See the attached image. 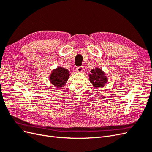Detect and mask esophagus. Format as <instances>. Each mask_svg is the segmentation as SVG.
I'll return each mask as SVG.
<instances>
[{
	"label": "esophagus",
	"mask_w": 152,
	"mask_h": 152,
	"mask_svg": "<svg viewBox=\"0 0 152 152\" xmlns=\"http://www.w3.org/2000/svg\"><path fill=\"white\" fill-rule=\"evenodd\" d=\"M77 71L78 72H82L84 71V68L83 66H79L77 68Z\"/></svg>",
	"instance_id": "34e87169"
}]
</instances>
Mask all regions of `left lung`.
Returning <instances> with one entry per match:
<instances>
[{
  "instance_id": "8db88e82",
  "label": "left lung",
  "mask_w": 152,
  "mask_h": 152,
  "mask_svg": "<svg viewBox=\"0 0 152 152\" xmlns=\"http://www.w3.org/2000/svg\"><path fill=\"white\" fill-rule=\"evenodd\" d=\"M89 80L91 83L94 87L102 88L108 82V79L104 75V72L98 68L93 69L89 74Z\"/></svg>"
}]
</instances>
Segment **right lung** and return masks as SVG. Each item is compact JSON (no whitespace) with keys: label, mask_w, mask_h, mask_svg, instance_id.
Wrapping results in <instances>:
<instances>
[{"label":"right lung","mask_w":152,"mask_h":152,"mask_svg":"<svg viewBox=\"0 0 152 152\" xmlns=\"http://www.w3.org/2000/svg\"><path fill=\"white\" fill-rule=\"evenodd\" d=\"M70 73L66 68L58 67L53 70L50 75V81L56 87H61L65 86L68 80Z\"/></svg>","instance_id":"1"}]
</instances>
